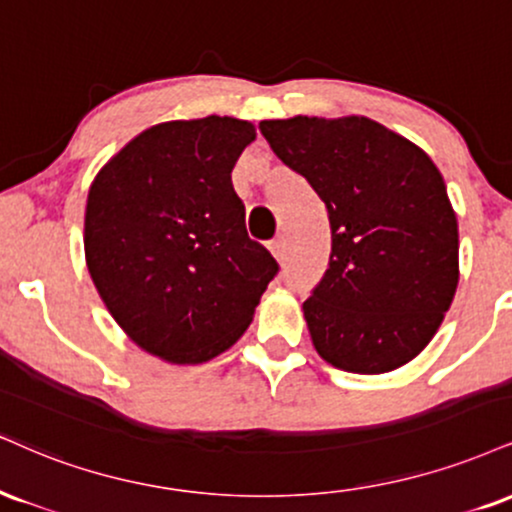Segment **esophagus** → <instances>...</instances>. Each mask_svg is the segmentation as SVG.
<instances>
[{"mask_svg": "<svg viewBox=\"0 0 512 512\" xmlns=\"http://www.w3.org/2000/svg\"><path fill=\"white\" fill-rule=\"evenodd\" d=\"M267 248H269V252H272V255L276 257V260H281V257H283V240H281V238H274L272 243L267 245Z\"/></svg>", "mask_w": 512, "mask_h": 512, "instance_id": "34e87169", "label": "esophagus"}]
</instances>
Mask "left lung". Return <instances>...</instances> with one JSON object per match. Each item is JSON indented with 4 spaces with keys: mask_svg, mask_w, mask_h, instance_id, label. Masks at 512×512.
<instances>
[{
    "mask_svg": "<svg viewBox=\"0 0 512 512\" xmlns=\"http://www.w3.org/2000/svg\"><path fill=\"white\" fill-rule=\"evenodd\" d=\"M260 131L329 214V269L303 303L315 350L343 372L403 367L458 288V219L441 171L367 116H293Z\"/></svg>",
    "mask_w": 512,
    "mask_h": 512,
    "instance_id": "left-lung-1",
    "label": "left lung"
}]
</instances>
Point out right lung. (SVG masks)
<instances>
[{
    "mask_svg": "<svg viewBox=\"0 0 512 512\" xmlns=\"http://www.w3.org/2000/svg\"><path fill=\"white\" fill-rule=\"evenodd\" d=\"M255 126L233 116L166 121L102 166L85 205V262L135 346L202 365L245 334L279 264L248 238L231 183Z\"/></svg>",
    "mask_w": 512,
    "mask_h": 512,
    "instance_id": "right-lung-1",
    "label": "right lung"
}]
</instances>
